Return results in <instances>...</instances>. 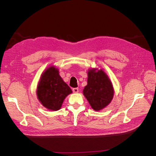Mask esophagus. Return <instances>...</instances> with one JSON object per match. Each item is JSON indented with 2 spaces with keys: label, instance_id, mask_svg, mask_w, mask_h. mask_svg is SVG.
I'll use <instances>...</instances> for the list:
<instances>
[{
  "label": "esophagus",
  "instance_id": "1",
  "mask_svg": "<svg viewBox=\"0 0 156 156\" xmlns=\"http://www.w3.org/2000/svg\"><path fill=\"white\" fill-rule=\"evenodd\" d=\"M72 91L73 93H77L79 92V88H73L72 89Z\"/></svg>",
  "mask_w": 156,
  "mask_h": 156
}]
</instances>
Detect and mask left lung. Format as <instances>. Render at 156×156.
<instances>
[{"mask_svg": "<svg viewBox=\"0 0 156 156\" xmlns=\"http://www.w3.org/2000/svg\"><path fill=\"white\" fill-rule=\"evenodd\" d=\"M83 94L94 110L100 111L111 103L114 96V89L110 79L102 69L96 72L92 69L88 72L87 85Z\"/></svg>", "mask_w": 156, "mask_h": 156, "instance_id": "obj_1", "label": "left lung"}]
</instances>
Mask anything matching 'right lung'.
<instances>
[{"label":"right lung","instance_id":"1","mask_svg":"<svg viewBox=\"0 0 156 156\" xmlns=\"http://www.w3.org/2000/svg\"><path fill=\"white\" fill-rule=\"evenodd\" d=\"M72 90L59 75L58 69L51 66L42 73L37 84V96L45 108L58 111Z\"/></svg>","mask_w":156,"mask_h":156}]
</instances>
